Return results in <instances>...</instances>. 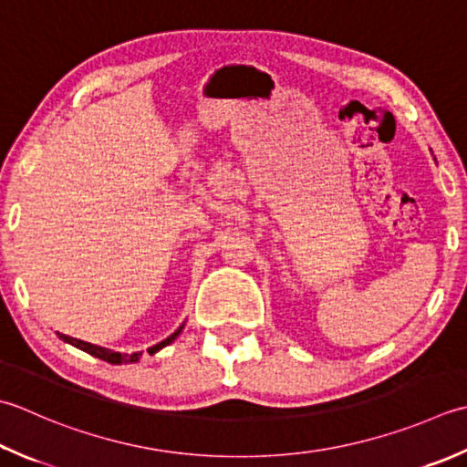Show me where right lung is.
Here are the masks:
<instances>
[{
    "instance_id": "add662e5",
    "label": "right lung",
    "mask_w": 467,
    "mask_h": 467,
    "mask_svg": "<svg viewBox=\"0 0 467 467\" xmlns=\"http://www.w3.org/2000/svg\"><path fill=\"white\" fill-rule=\"evenodd\" d=\"M182 327L184 326H180L176 332H173L171 336H168L166 340H161L160 344H155V346H151V348L148 350L150 354H155L158 350H161L163 346H168V344H171L173 340H176V337L180 336V332H182ZM64 342H68V344H72V346H77V348H80V350H85V352H88V354H93V356H97V358H100V360H107V362H111V364H121V362H137L140 360V356H141V352H133V354H119V352H111V350H107V348H100V346H93V344H88V342H82V340H77V337H70V336H64V334H58Z\"/></svg>"
}]
</instances>
